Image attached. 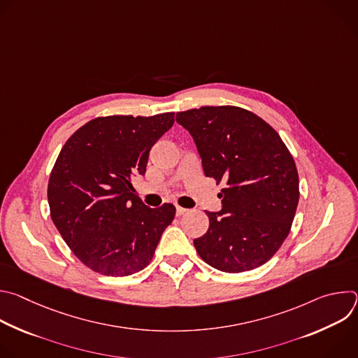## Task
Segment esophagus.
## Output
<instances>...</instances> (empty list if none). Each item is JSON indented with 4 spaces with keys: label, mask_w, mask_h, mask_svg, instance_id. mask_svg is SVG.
I'll return each instance as SVG.
<instances>
[{
    "label": "esophagus",
    "mask_w": 358,
    "mask_h": 358,
    "mask_svg": "<svg viewBox=\"0 0 358 358\" xmlns=\"http://www.w3.org/2000/svg\"><path fill=\"white\" fill-rule=\"evenodd\" d=\"M187 211H188V210H185V208H182V207H177V215H178V217L184 215Z\"/></svg>",
    "instance_id": "esophagus-1"
}]
</instances>
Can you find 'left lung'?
<instances>
[{
  "label": "left lung",
  "instance_id": "left-lung-1",
  "mask_svg": "<svg viewBox=\"0 0 358 358\" xmlns=\"http://www.w3.org/2000/svg\"><path fill=\"white\" fill-rule=\"evenodd\" d=\"M192 136L203 174L224 182L222 210L194 246L210 266L239 273L266 264L287 238L299 202V176L289 148L264 119L238 106L178 112Z\"/></svg>",
  "mask_w": 358,
  "mask_h": 358
}]
</instances>
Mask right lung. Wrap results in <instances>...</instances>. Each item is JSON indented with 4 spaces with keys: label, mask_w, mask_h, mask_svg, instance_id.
I'll list each match as a JSON object with an SVG mask.
<instances>
[{
    "label": "right lung",
    "mask_w": 358,
    "mask_h": 358,
    "mask_svg": "<svg viewBox=\"0 0 358 358\" xmlns=\"http://www.w3.org/2000/svg\"><path fill=\"white\" fill-rule=\"evenodd\" d=\"M173 124V112L96 117L64 144L48 182L50 218L93 272L129 276L143 271L173 222V203L148 208L131 184L145 173L150 148Z\"/></svg>",
    "instance_id": "obj_1"
}]
</instances>
